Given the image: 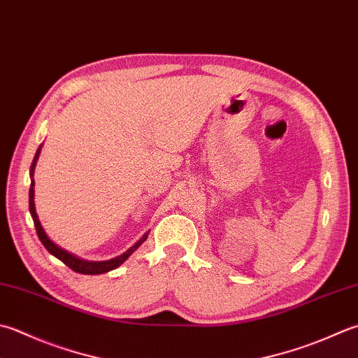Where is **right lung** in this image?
Returning <instances> with one entry per match:
<instances>
[{
    "label": "right lung",
    "mask_w": 358,
    "mask_h": 358,
    "mask_svg": "<svg viewBox=\"0 0 358 358\" xmlns=\"http://www.w3.org/2000/svg\"><path fill=\"white\" fill-rule=\"evenodd\" d=\"M40 152H41V145L37 149V153H35L34 161L31 164V189H29V211H31V215H32L35 229H37L38 239L41 241V243L45 245V248L49 251V253H51L52 256H55L57 259H60L63 264L68 265V267L74 270L76 273H80V275H102V273H107V271L117 268L119 265L127 261L133 251H136L139 247H141V243L145 242L147 236H149V231L144 233L141 239H139L136 243H133L127 251H124L122 255H119L113 259H108V261H87V259H82L79 256L69 253V251L59 247L57 243H54L51 239H49L48 234L45 233L43 227H41L37 211H35V203H34V186H35L34 171H35V164H37V159L40 157Z\"/></svg>",
    "instance_id": "obj_1"
}]
</instances>
